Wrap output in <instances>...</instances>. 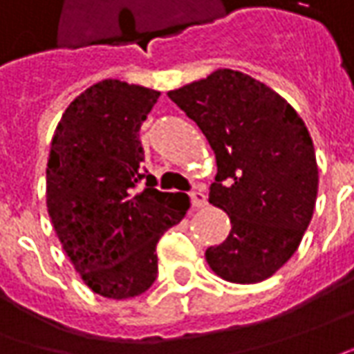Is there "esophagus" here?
I'll return each instance as SVG.
<instances>
[{"instance_id": "1", "label": "esophagus", "mask_w": 354, "mask_h": 354, "mask_svg": "<svg viewBox=\"0 0 354 354\" xmlns=\"http://www.w3.org/2000/svg\"><path fill=\"white\" fill-rule=\"evenodd\" d=\"M189 197H192V205H194L196 209L205 207V205H207V196L203 194V189H196V192H192Z\"/></svg>"}]
</instances>
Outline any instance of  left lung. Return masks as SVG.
I'll return each mask as SVG.
<instances>
[{
  "mask_svg": "<svg viewBox=\"0 0 354 354\" xmlns=\"http://www.w3.org/2000/svg\"><path fill=\"white\" fill-rule=\"evenodd\" d=\"M196 122L217 158L209 203L230 218V234L205 259L230 283L269 279L297 252L318 197L308 127L273 88L234 69L168 91Z\"/></svg>",
  "mask_w": 354,
  "mask_h": 354,
  "instance_id": "1",
  "label": "left lung"
}]
</instances>
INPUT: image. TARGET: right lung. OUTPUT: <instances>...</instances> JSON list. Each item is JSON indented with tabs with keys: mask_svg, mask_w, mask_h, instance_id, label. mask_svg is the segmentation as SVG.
<instances>
[{
	"mask_svg": "<svg viewBox=\"0 0 354 354\" xmlns=\"http://www.w3.org/2000/svg\"><path fill=\"white\" fill-rule=\"evenodd\" d=\"M158 91L104 79L66 108L46 167V207L62 248L100 297H139L157 279V244L189 209L147 176L137 192L143 147L139 127Z\"/></svg>",
	"mask_w": 354,
	"mask_h": 354,
	"instance_id": "add662e5",
	"label": "right lung"
}]
</instances>
